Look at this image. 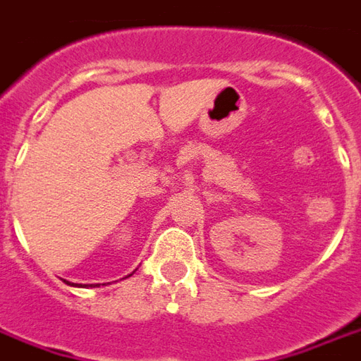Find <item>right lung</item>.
<instances>
[{"instance_id":"1","label":"right lung","mask_w":361,"mask_h":361,"mask_svg":"<svg viewBox=\"0 0 361 361\" xmlns=\"http://www.w3.org/2000/svg\"><path fill=\"white\" fill-rule=\"evenodd\" d=\"M72 286H74V283H72ZM75 286H78V283H75ZM97 286H99V283H97ZM97 286H90V287H97ZM78 287H84V286H82V283H80V286H78Z\"/></svg>"}]
</instances>
